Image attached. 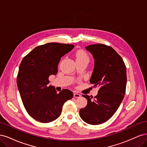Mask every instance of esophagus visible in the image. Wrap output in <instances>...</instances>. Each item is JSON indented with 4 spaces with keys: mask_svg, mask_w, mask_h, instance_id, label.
<instances>
[{
    "mask_svg": "<svg viewBox=\"0 0 147 147\" xmlns=\"http://www.w3.org/2000/svg\"><path fill=\"white\" fill-rule=\"evenodd\" d=\"M74 97H75V98H79V97H81V95L78 94V93H75V92L74 94Z\"/></svg>",
    "mask_w": 147,
    "mask_h": 147,
    "instance_id": "1",
    "label": "esophagus"
}]
</instances>
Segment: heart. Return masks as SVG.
<instances>
[{
    "label": "heart",
    "instance_id": "b5f03b06",
    "mask_svg": "<svg viewBox=\"0 0 147 147\" xmlns=\"http://www.w3.org/2000/svg\"><path fill=\"white\" fill-rule=\"evenodd\" d=\"M75 57H76V61L83 60L88 62L90 60L88 55L83 50H78L75 53Z\"/></svg>",
    "mask_w": 147,
    "mask_h": 147
}]
</instances>
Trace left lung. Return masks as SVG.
<instances>
[{"instance_id": "left-lung-1", "label": "left lung", "mask_w": 147, "mask_h": 147, "mask_svg": "<svg viewBox=\"0 0 147 147\" xmlns=\"http://www.w3.org/2000/svg\"><path fill=\"white\" fill-rule=\"evenodd\" d=\"M86 50L94 59L90 83L99 90L93 100L90 96L82 95L88 104L80 110V115L84 122L96 125L109 120L121 104L126 92V67L121 57L110 46L94 44Z\"/></svg>"}]
</instances>
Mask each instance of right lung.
<instances>
[{"label": "right lung", "instance_id": "add662e5", "mask_svg": "<svg viewBox=\"0 0 147 147\" xmlns=\"http://www.w3.org/2000/svg\"><path fill=\"white\" fill-rule=\"evenodd\" d=\"M74 45L48 43L35 47L20 65L17 86L23 105L31 117L41 123H50L58 118L65 102L73 92L64 89L57 92L48 86V78L56 75L61 57L74 48Z\"/></svg>", "mask_w": 147, "mask_h": 147}]
</instances>
